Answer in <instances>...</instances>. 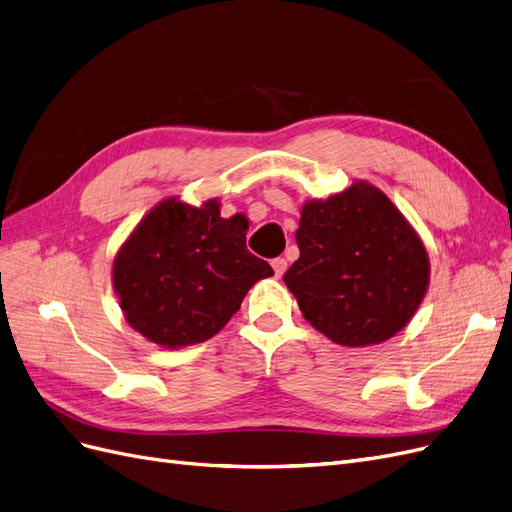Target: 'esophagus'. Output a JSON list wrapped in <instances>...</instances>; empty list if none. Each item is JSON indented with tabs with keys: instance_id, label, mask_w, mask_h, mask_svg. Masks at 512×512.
Masks as SVG:
<instances>
[{
	"instance_id": "esophagus-1",
	"label": "esophagus",
	"mask_w": 512,
	"mask_h": 512,
	"mask_svg": "<svg viewBox=\"0 0 512 512\" xmlns=\"http://www.w3.org/2000/svg\"><path fill=\"white\" fill-rule=\"evenodd\" d=\"M271 267L275 271V277H282L286 273V269H288V262L284 258H273L271 260Z\"/></svg>"
}]
</instances>
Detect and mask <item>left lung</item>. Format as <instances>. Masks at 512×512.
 <instances>
[{
  "mask_svg": "<svg viewBox=\"0 0 512 512\" xmlns=\"http://www.w3.org/2000/svg\"><path fill=\"white\" fill-rule=\"evenodd\" d=\"M299 260L284 282L305 320L348 348L380 344L406 327L429 286V256L399 209L356 181L327 200H307Z\"/></svg>",
  "mask_w": 512,
  "mask_h": 512,
  "instance_id": "obj_1",
  "label": "left lung"
}]
</instances>
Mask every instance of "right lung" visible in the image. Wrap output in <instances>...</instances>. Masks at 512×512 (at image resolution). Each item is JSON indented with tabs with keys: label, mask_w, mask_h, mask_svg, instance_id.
<instances>
[{
	"label": "right lung",
	"mask_w": 512,
	"mask_h": 512,
	"mask_svg": "<svg viewBox=\"0 0 512 512\" xmlns=\"http://www.w3.org/2000/svg\"><path fill=\"white\" fill-rule=\"evenodd\" d=\"M247 222L224 220L218 200L190 207L166 198L134 228L113 262V286L134 331L164 348L207 342L273 275L245 247Z\"/></svg>",
	"instance_id": "1"
}]
</instances>
